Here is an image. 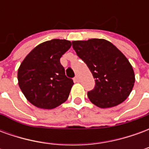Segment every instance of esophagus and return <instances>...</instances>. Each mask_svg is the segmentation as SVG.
<instances>
[{"instance_id": "obj_1", "label": "esophagus", "mask_w": 149, "mask_h": 149, "mask_svg": "<svg viewBox=\"0 0 149 149\" xmlns=\"http://www.w3.org/2000/svg\"><path fill=\"white\" fill-rule=\"evenodd\" d=\"M74 81H77V82H78V81H80V78L78 77V75H76V77H74Z\"/></svg>"}]
</instances>
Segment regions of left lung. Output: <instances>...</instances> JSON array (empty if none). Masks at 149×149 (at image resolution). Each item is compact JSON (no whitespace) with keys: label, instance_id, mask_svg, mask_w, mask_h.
I'll return each instance as SVG.
<instances>
[{"label":"left lung","instance_id":"obj_1","mask_svg":"<svg viewBox=\"0 0 149 149\" xmlns=\"http://www.w3.org/2000/svg\"><path fill=\"white\" fill-rule=\"evenodd\" d=\"M72 48L95 79L88 97L97 107L111 108L129 96L135 83L131 64L112 43L104 39L72 41Z\"/></svg>","mask_w":149,"mask_h":149}]
</instances>
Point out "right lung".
Segmentation results:
<instances>
[{
	"instance_id": "right-lung-1",
	"label": "right lung",
	"mask_w": 149,
	"mask_h": 149,
	"mask_svg": "<svg viewBox=\"0 0 149 149\" xmlns=\"http://www.w3.org/2000/svg\"><path fill=\"white\" fill-rule=\"evenodd\" d=\"M71 45L67 40L43 42L34 48L21 64L18 84L34 106L52 109L67 100L73 81L65 76L60 59Z\"/></svg>"
}]
</instances>
